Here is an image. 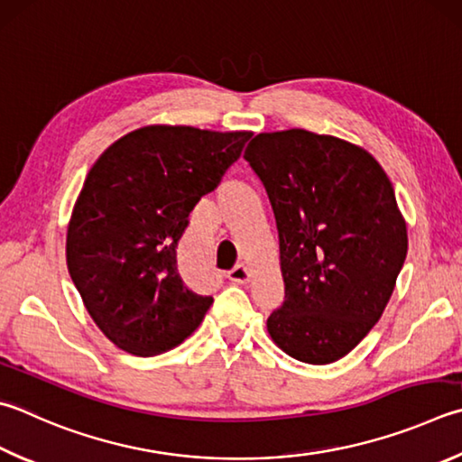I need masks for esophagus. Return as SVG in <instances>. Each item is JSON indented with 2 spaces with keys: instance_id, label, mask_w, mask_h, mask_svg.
Here are the masks:
<instances>
[{
  "instance_id": "esophagus-1",
  "label": "esophagus",
  "mask_w": 462,
  "mask_h": 462,
  "mask_svg": "<svg viewBox=\"0 0 462 462\" xmlns=\"http://www.w3.org/2000/svg\"><path fill=\"white\" fill-rule=\"evenodd\" d=\"M228 281L236 282V284H245L250 281V271L246 264H236L232 268V271L228 273Z\"/></svg>"
}]
</instances>
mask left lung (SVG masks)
I'll return each instance as SVG.
<instances>
[{
    "label": "left lung",
    "mask_w": 462,
    "mask_h": 462,
    "mask_svg": "<svg viewBox=\"0 0 462 462\" xmlns=\"http://www.w3.org/2000/svg\"><path fill=\"white\" fill-rule=\"evenodd\" d=\"M245 159L279 230L284 303L266 329L299 362H337L380 321L406 260L388 175L365 149L305 129L260 133Z\"/></svg>",
    "instance_id": "obj_1"
}]
</instances>
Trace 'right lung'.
<instances>
[{"mask_svg":"<svg viewBox=\"0 0 462 462\" xmlns=\"http://www.w3.org/2000/svg\"><path fill=\"white\" fill-rule=\"evenodd\" d=\"M250 131L149 125L90 167L66 234L82 303L116 347L149 357L198 329L212 297L191 291L175 248L199 198L217 188Z\"/></svg>","mask_w":462,"mask_h":462,"instance_id":"add662e5","label":"right lung"}]
</instances>
